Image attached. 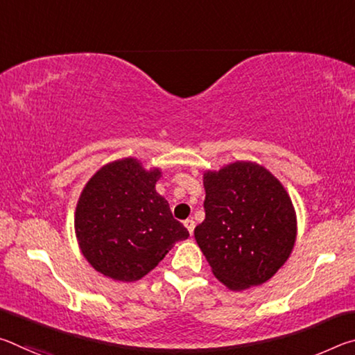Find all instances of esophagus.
Instances as JSON below:
<instances>
[{
	"label": "esophagus",
	"instance_id": "34e87169",
	"mask_svg": "<svg viewBox=\"0 0 355 355\" xmlns=\"http://www.w3.org/2000/svg\"><path fill=\"white\" fill-rule=\"evenodd\" d=\"M184 227L188 228L189 235H192V232H194V227H196V222L192 220V219H186V220H184Z\"/></svg>",
	"mask_w": 355,
	"mask_h": 355
}]
</instances>
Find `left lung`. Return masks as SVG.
Masks as SVG:
<instances>
[{
    "instance_id": "left-lung-1",
    "label": "left lung",
    "mask_w": 355,
    "mask_h": 355,
    "mask_svg": "<svg viewBox=\"0 0 355 355\" xmlns=\"http://www.w3.org/2000/svg\"><path fill=\"white\" fill-rule=\"evenodd\" d=\"M205 220L194 238L228 290L263 285L290 258L297 218L285 186L266 167L235 161L203 172Z\"/></svg>"
}]
</instances>
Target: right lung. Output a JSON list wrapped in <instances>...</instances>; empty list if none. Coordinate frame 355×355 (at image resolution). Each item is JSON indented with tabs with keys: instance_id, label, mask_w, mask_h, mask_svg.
Listing matches in <instances>:
<instances>
[{
	"instance_id": "add662e5",
	"label": "right lung",
	"mask_w": 355,
	"mask_h": 355,
	"mask_svg": "<svg viewBox=\"0 0 355 355\" xmlns=\"http://www.w3.org/2000/svg\"><path fill=\"white\" fill-rule=\"evenodd\" d=\"M159 167L137 158L111 161L84 184L75 209V235L95 271L136 282L158 266L175 243L189 236L155 189Z\"/></svg>"
}]
</instances>
